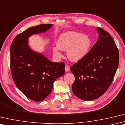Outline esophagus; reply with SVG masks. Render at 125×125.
I'll list each match as a JSON object with an SVG mask.
<instances>
[{
	"label": "esophagus",
	"mask_w": 125,
	"mask_h": 125,
	"mask_svg": "<svg viewBox=\"0 0 125 125\" xmlns=\"http://www.w3.org/2000/svg\"><path fill=\"white\" fill-rule=\"evenodd\" d=\"M70 70V66L69 65H66L65 66V72H69Z\"/></svg>",
	"instance_id": "1"
}]
</instances>
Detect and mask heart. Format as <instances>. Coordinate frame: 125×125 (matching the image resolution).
<instances>
[{
  "instance_id": "b5f03b06",
  "label": "heart",
  "mask_w": 125,
  "mask_h": 125,
  "mask_svg": "<svg viewBox=\"0 0 125 125\" xmlns=\"http://www.w3.org/2000/svg\"><path fill=\"white\" fill-rule=\"evenodd\" d=\"M53 47V52L57 57L62 56L60 50L66 52L68 59L72 62H78L89 53L92 40L88 36L77 32H66L60 35Z\"/></svg>"
}]
</instances>
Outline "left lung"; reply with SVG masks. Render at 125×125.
<instances>
[{"mask_svg": "<svg viewBox=\"0 0 125 125\" xmlns=\"http://www.w3.org/2000/svg\"><path fill=\"white\" fill-rule=\"evenodd\" d=\"M96 29L97 42L85 57L70 68L75 77L72 92L83 101L96 99L106 91L119 64V52L114 39L102 29Z\"/></svg>", "mask_w": 125, "mask_h": 125, "instance_id": "1", "label": "left lung"}]
</instances>
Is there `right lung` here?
I'll use <instances>...</instances> for the list:
<instances>
[{
    "instance_id": "add662e5",
    "label": "right lung",
    "mask_w": 125,
    "mask_h": 125,
    "mask_svg": "<svg viewBox=\"0 0 125 125\" xmlns=\"http://www.w3.org/2000/svg\"><path fill=\"white\" fill-rule=\"evenodd\" d=\"M53 25L44 24L28 28L17 34L10 46V70L14 82L23 94L36 102L45 99L51 93L54 82L64 74V63L51 62L29 45V38L46 32Z\"/></svg>"
}]
</instances>
